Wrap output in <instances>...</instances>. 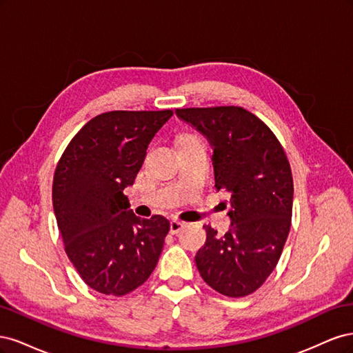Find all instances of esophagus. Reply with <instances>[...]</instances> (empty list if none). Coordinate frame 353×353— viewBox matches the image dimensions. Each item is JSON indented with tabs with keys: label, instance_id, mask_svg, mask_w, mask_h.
Returning a JSON list of instances; mask_svg holds the SVG:
<instances>
[{
	"label": "esophagus",
	"instance_id": "1",
	"mask_svg": "<svg viewBox=\"0 0 353 353\" xmlns=\"http://www.w3.org/2000/svg\"><path fill=\"white\" fill-rule=\"evenodd\" d=\"M185 227V223L184 222H181V221H176V219H174V221H170V234H178L181 230H183Z\"/></svg>",
	"mask_w": 353,
	"mask_h": 353
}]
</instances>
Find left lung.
Returning a JSON list of instances; mask_svg holds the SVG:
<instances>
[{
    "label": "left lung",
    "instance_id": "left-lung-1",
    "mask_svg": "<svg viewBox=\"0 0 353 353\" xmlns=\"http://www.w3.org/2000/svg\"><path fill=\"white\" fill-rule=\"evenodd\" d=\"M181 121L209 141L215 187L230 194L225 236L205 225L208 239L196 254L197 270L223 296L259 288L279 262L292 223L293 176L272 131L236 105L176 109Z\"/></svg>",
    "mask_w": 353,
    "mask_h": 353
}]
</instances>
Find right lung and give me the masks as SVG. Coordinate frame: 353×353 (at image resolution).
<instances>
[{
  "label": "right lung",
  "mask_w": 353,
  "mask_h": 353,
  "mask_svg": "<svg viewBox=\"0 0 353 353\" xmlns=\"http://www.w3.org/2000/svg\"><path fill=\"white\" fill-rule=\"evenodd\" d=\"M174 113L108 112L74 135L52 181V208L65 250L92 290L123 296L156 268L169 221L138 218L123 194L147 147Z\"/></svg>",
  "instance_id": "obj_1"
}]
</instances>
